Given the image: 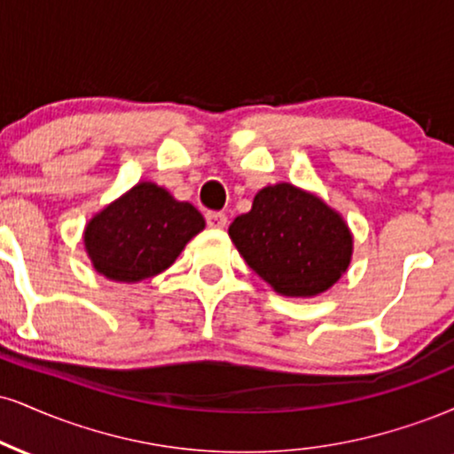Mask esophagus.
Returning <instances> with one entry per match:
<instances>
[{
	"mask_svg": "<svg viewBox=\"0 0 454 454\" xmlns=\"http://www.w3.org/2000/svg\"><path fill=\"white\" fill-rule=\"evenodd\" d=\"M205 220L211 228H223V226H226L228 217H226V213H222V211H209L205 215Z\"/></svg>",
	"mask_w": 454,
	"mask_h": 454,
	"instance_id": "1",
	"label": "esophagus"
}]
</instances>
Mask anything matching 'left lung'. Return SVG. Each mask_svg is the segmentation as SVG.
Segmentation results:
<instances>
[{"mask_svg": "<svg viewBox=\"0 0 454 454\" xmlns=\"http://www.w3.org/2000/svg\"><path fill=\"white\" fill-rule=\"evenodd\" d=\"M251 270L283 296H317L340 279L353 239L345 220L317 196L277 184L228 228Z\"/></svg>", "mask_w": 454, "mask_h": 454, "instance_id": "8db88e82", "label": "left lung"}]
</instances>
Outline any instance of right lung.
Instances as JSON below:
<instances>
[{
    "mask_svg": "<svg viewBox=\"0 0 454 454\" xmlns=\"http://www.w3.org/2000/svg\"><path fill=\"white\" fill-rule=\"evenodd\" d=\"M203 228V215L192 205L145 182L92 217L84 245L97 272L135 283L168 269Z\"/></svg>",
    "mask_w": 454,
    "mask_h": 454,
    "instance_id": "1",
    "label": "right lung"
}]
</instances>
